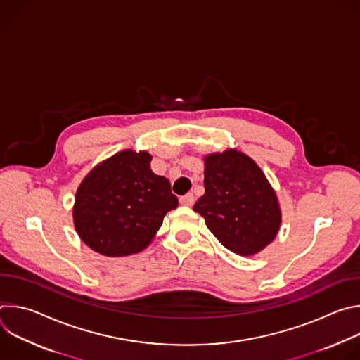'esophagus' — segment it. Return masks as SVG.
<instances>
[{"instance_id":"obj_1","label":"esophagus","mask_w":360,"mask_h":360,"mask_svg":"<svg viewBox=\"0 0 360 360\" xmlns=\"http://www.w3.org/2000/svg\"><path fill=\"white\" fill-rule=\"evenodd\" d=\"M179 202L182 205H185V207H192L193 202H195V196H193V193H186V195L179 198Z\"/></svg>"}]
</instances>
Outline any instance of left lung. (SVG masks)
Segmentation results:
<instances>
[{"mask_svg":"<svg viewBox=\"0 0 360 360\" xmlns=\"http://www.w3.org/2000/svg\"><path fill=\"white\" fill-rule=\"evenodd\" d=\"M205 193L193 205L231 252L252 256L278 235L282 211L275 189L250 157L238 149L203 157Z\"/></svg>","mask_w":360,"mask_h":360,"instance_id":"8db88e82","label":"left lung"}]
</instances>
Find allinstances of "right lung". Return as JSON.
Instances as JSON below:
<instances>
[{
    "mask_svg": "<svg viewBox=\"0 0 360 360\" xmlns=\"http://www.w3.org/2000/svg\"><path fill=\"white\" fill-rule=\"evenodd\" d=\"M146 150L124 149L95 165L79 184L74 226L92 250L121 258L143 250L178 207L169 181L153 174Z\"/></svg>",
    "mask_w": 360,
    "mask_h": 360,
    "instance_id": "1",
    "label": "right lung"
}]
</instances>
